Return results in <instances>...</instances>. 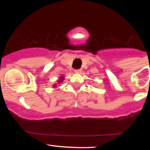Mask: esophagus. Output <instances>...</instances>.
I'll return each mask as SVG.
<instances>
[{
    "label": "esophagus",
    "mask_w": 150,
    "mask_h": 150,
    "mask_svg": "<svg viewBox=\"0 0 150 150\" xmlns=\"http://www.w3.org/2000/svg\"><path fill=\"white\" fill-rule=\"evenodd\" d=\"M82 72V70L81 69H76L75 70V73H80Z\"/></svg>",
    "instance_id": "1"
}]
</instances>
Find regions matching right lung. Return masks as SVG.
<instances>
[{
  "label": "right lung",
  "mask_w": 150,
  "mask_h": 150,
  "mask_svg": "<svg viewBox=\"0 0 150 150\" xmlns=\"http://www.w3.org/2000/svg\"><path fill=\"white\" fill-rule=\"evenodd\" d=\"M59 78H60V80H58V83H61V82H63V80H64V77H63V76H61V77H59ZM56 84H55V85H53V87H56Z\"/></svg>",
  "instance_id": "obj_1"
}]
</instances>
